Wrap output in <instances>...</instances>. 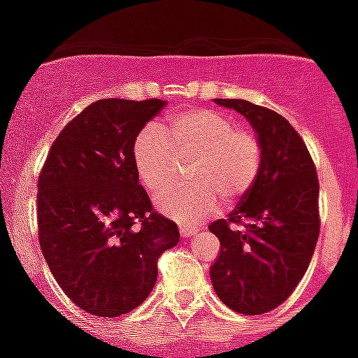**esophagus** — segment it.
Returning a JSON list of instances; mask_svg holds the SVG:
<instances>
[{
	"label": "esophagus",
	"instance_id": "esophagus-1",
	"mask_svg": "<svg viewBox=\"0 0 358 358\" xmlns=\"http://www.w3.org/2000/svg\"><path fill=\"white\" fill-rule=\"evenodd\" d=\"M180 236L182 238H193V236H196V229H180Z\"/></svg>",
	"mask_w": 358,
	"mask_h": 358
}]
</instances>
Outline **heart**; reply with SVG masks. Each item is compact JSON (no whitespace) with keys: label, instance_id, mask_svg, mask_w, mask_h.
<instances>
[{"label":"heart","instance_id":"obj_1","mask_svg":"<svg viewBox=\"0 0 358 358\" xmlns=\"http://www.w3.org/2000/svg\"><path fill=\"white\" fill-rule=\"evenodd\" d=\"M169 137L146 126L134 141V163L146 189L157 195L173 184L176 154H195L189 178L157 199V210L184 227L213 217L221 204L236 201L252 187L262 165V145L255 131L210 108L185 109L167 119Z\"/></svg>","mask_w":358,"mask_h":358}]
</instances>
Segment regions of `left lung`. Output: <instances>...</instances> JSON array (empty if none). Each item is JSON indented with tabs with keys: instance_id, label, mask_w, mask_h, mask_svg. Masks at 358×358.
<instances>
[{
	"instance_id": "1",
	"label": "left lung",
	"mask_w": 358,
	"mask_h": 358,
	"mask_svg": "<svg viewBox=\"0 0 358 358\" xmlns=\"http://www.w3.org/2000/svg\"><path fill=\"white\" fill-rule=\"evenodd\" d=\"M215 103L249 120L262 165L229 219L210 224L221 241L210 277L229 308L258 316L282 305L308 269L320 236V184L305 141L282 115L247 100Z\"/></svg>"
}]
</instances>
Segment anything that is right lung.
I'll return each mask as SVG.
<instances>
[{
	"label": "right lung",
	"mask_w": 358,
	"mask_h": 358,
	"mask_svg": "<svg viewBox=\"0 0 358 358\" xmlns=\"http://www.w3.org/2000/svg\"><path fill=\"white\" fill-rule=\"evenodd\" d=\"M167 102L106 98L70 120L38 176V241L57 284L81 310L117 317L150 295L176 223L152 210L134 141Z\"/></svg>",
	"instance_id": "obj_1"
}]
</instances>
